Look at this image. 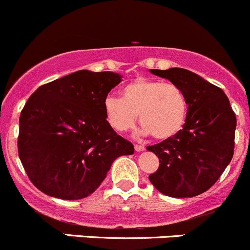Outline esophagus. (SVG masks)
Returning <instances> with one entry per match:
<instances>
[{"mask_svg": "<svg viewBox=\"0 0 250 250\" xmlns=\"http://www.w3.org/2000/svg\"><path fill=\"white\" fill-rule=\"evenodd\" d=\"M135 149L137 150V152H142V150H145V146H143V145H135Z\"/></svg>", "mask_w": 250, "mask_h": 250, "instance_id": "obj_1", "label": "esophagus"}]
</instances>
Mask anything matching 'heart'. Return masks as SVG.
<instances>
[{
	"label": "heart",
	"instance_id": "b5f03b06",
	"mask_svg": "<svg viewBox=\"0 0 250 250\" xmlns=\"http://www.w3.org/2000/svg\"><path fill=\"white\" fill-rule=\"evenodd\" d=\"M103 105L113 128L120 132L130 130L138 114L142 132L152 133L158 140H167L181 131L188 108L179 86L143 76L122 88V98L108 96Z\"/></svg>",
	"mask_w": 250,
	"mask_h": 250
}]
</instances>
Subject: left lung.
Segmentation results:
<instances>
[{
  "label": "left lung",
  "instance_id": "left-lung-1",
  "mask_svg": "<svg viewBox=\"0 0 250 250\" xmlns=\"http://www.w3.org/2000/svg\"><path fill=\"white\" fill-rule=\"evenodd\" d=\"M150 73L179 86L188 108L180 132L147 147L160 163L149 181L165 196L196 197L219 180L233 157L236 114L221 88L192 71L170 68Z\"/></svg>",
  "mask_w": 250,
  "mask_h": 250
}]
</instances>
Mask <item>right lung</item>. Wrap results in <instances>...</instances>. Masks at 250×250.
Returning a JSON list of instances; mask_svg holds the SVG:
<instances>
[{
    "label": "right lung",
    "mask_w": 250,
    "mask_h": 250,
    "mask_svg": "<svg viewBox=\"0 0 250 250\" xmlns=\"http://www.w3.org/2000/svg\"><path fill=\"white\" fill-rule=\"evenodd\" d=\"M123 76L79 70L40 86L19 118L18 154L29 179L47 196L75 201L98 188L113 162L133 154L104 112Z\"/></svg>",
    "instance_id": "obj_1"
}]
</instances>
